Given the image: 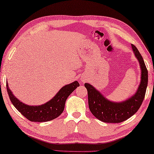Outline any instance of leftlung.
Listing matches in <instances>:
<instances>
[{"label": "left lung", "instance_id": "8db88e82", "mask_svg": "<svg viewBox=\"0 0 154 154\" xmlns=\"http://www.w3.org/2000/svg\"><path fill=\"white\" fill-rule=\"evenodd\" d=\"M132 50L141 68V82L135 94L121 102H112L89 83H85L88 93V104L91 112L100 121L108 123H119L134 115L140 108L145 97L148 82V72L143 57L136 47Z\"/></svg>", "mask_w": 154, "mask_h": 154}]
</instances>
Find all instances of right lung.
<instances>
[{"label": "right lung", "mask_w": 154, "mask_h": 154, "mask_svg": "<svg viewBox=\"0 0 154 154\" xmlns=\"http://www.w3.org/2000/svg\"><path fill=\"white\" fill-rule=\"evenodd\" d=\"M79 83L77 81L63 87L58 93L48 102L39 106H29L24 104L13 94L7 82V89L11 102L22 115L32 122H47L59 116L65 108L66 99Z\"/></svg>", "instance_id": "right-lung-1"}]
</instances>
